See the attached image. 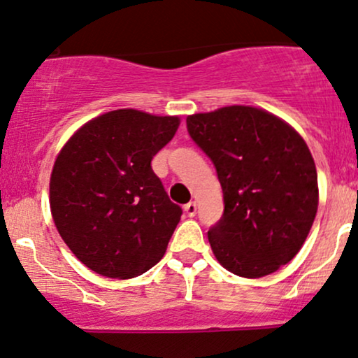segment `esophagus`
Wrapping results in <instances>:
<instances>
[{
  "label": "esophagus",
  "mask_w": 358,
  "mask_h": 358,
  "mask_svg": "<svg viewBox=\"0 0 358 358\" xmlns=\"http://www.w3.org/2000/svg\"><path fill=\"white\" fill-rule=\"evenodd\" d=\"M184 211H186L189 217H194L196 211H197V206H196L194 201H191V203H187L186 206H184Z\"/></svg>",
  "instance_id": "obj_1"
}]
</instances>
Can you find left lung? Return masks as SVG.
Segmentation results:
<instances>
[{
	"mask_svg": "<svg viewBox=\"0 0 358 358\" xmlns=\"http://www.w3.org/2000/svg\"><path fill=\"white\" fill-rule=\"evenodd\" d=\"M186 124L222 187L224 213L208 231L216 259L245 278L280 270L317 216V167L306 142L285 120L246 105L194 113Z\"/></svg>",
	"mask_w": 358,
	"mask_h": 358,
	"instance_id": "left-lung-1",
	"label": "left lung"
}]
</instances>
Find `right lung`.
I'll return each mask as SVG.
<instances>
[{
	"mask_svg": "<svg viewBox=\"0 0 358 358\" xmlns=\"http://www.w3.org/2000/svg\"><path fill=\"white\" fill-rule=\"evenodd\" d=\"M179 124V117L120 108L87 122L63 145L50 209L63 241L92 271L127 280L161 262L182 209L150 161Z\"/></svg>",
	"mask_w": 358,
	"mask_h": 358,
	"instance_id": "1",
	"label": "right lung"
}]
</instances>
